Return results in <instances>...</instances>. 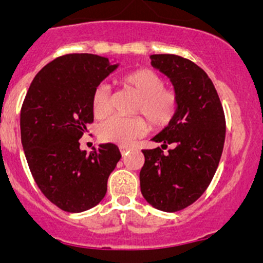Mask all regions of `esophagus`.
Segmentation results:
<instances>
[{
	"instance_id": "obj_1",
	"label": "esophagus",
	"mask_w": 263,
	"mask_h": 263,
	"mask_svg": "<svg viewBox=\"0 0 263 263\" xmlns=\"http://www.w3.org/2000/svg\"><path fill=\"white\" fill-rule=\"evenodd\" d=\"M119 150H121L122 155H124V154L129 150V147L128 146H119Z\"/></svg>"
}]
</instances>
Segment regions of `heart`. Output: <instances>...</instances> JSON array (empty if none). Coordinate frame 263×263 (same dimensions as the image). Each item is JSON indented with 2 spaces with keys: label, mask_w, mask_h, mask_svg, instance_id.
Instances as JSON below:
<instances>
[{
  "label": "heart",
  "mask_w": 263,
  "mask_h": 263,
  "mask_svg": "<svg viewBox=\"0 0 263 263\" xmlns=\"http://www.w3.org/2000/svg\"><path fill=\"white\" fill-rule=\"evenodd\" d=\"M121 84L139 95L137 113H142L154 128L165 127L173 119L178 107L177 95L165 89L164 79L148 68L131 71L121 79ZM110 94L107 85H99L92 94V112L97 118L110 113ZM147 131V123L141 117L113 116L100 127V137L119 146H128Z\"/></svg>",
  "instance_id": "obj_1"
}]
</instances>
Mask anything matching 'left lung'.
Wrapping results in <instances>:
<instances>
[{
    "label": "left lung",
    "instance_id": "obj_1",
    "mask_svg": "<svg viewBox=\"0 0 263 263\" xmlns=\"http://www.w3.org/2000/svg\"><path fill=\"white\" fill-rule=\"evenodd\" d=\"M151 66L166 76L178 99L176 115L153 137L161 147L142 150L140 187L153 208L174 213L195 202L210 184L225 141V117L208 73L176 54H153Z\"/></svg>",
    "mask_w": 263,
    "mask_h": 263
}]
</instances>
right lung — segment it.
<instances>
[{
  "mask_svg": "<svg viewBox=\"0 0 263 263\" xmlns=\"http://www.w3.org/2000/svg\"><path fill=\"white\" fill-rule=\"evenodd\" d=\"M115 61L89 53L55 58L36 73L21 108V144L34 181L67 213L86 211L104 198L121 159L115 144L87 154L79 142L94 121L92 94L118 68Z\"/></svg>",
  "mask_w": 263,
  "mask_h": 263,
  "instance_id": "obj_1",
  "label": "right lung"
}]
</instances>
